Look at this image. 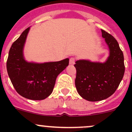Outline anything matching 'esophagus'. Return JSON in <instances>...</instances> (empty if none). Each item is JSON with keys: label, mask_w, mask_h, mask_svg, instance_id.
Returning a JSON list of instances; mask_svg holds the SVG:
<instances>
[{"label": "esophagus", "mask_w": 132, "mask_h": 132, "mask_svg": "<svg viewBox=\"0 0 132 132\" xmlns=\"http://www.w3.org/2000/svg\"><path fill=\"white\" fill-rule=\"evenodd\" d=\"M75 62V58L71 57L70 59V64H71V65L74 64Z\"/></svg>", "instance_id": "1"}]
</instances>
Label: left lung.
<instances>
[{
  "label": "left lung",
  "instance_id": "1",
  "mask_svg": "<svg viewBox=\"0 0 132 132\" xmlns=\"http://www.w3.org/2000/svg\"><path fill=\"white\" fill-rule=\"evenodd\" d=\"M110 50L104 63L86 60L76 61L75 86L78 94L86 100L97 102L109 98L118 89L125 73L123 53L118 41L109 33L102 30Z\"/></svg>",
  "mask_w": 132,
  "mask_h": 132
}]
</instances>
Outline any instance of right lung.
Listing matches in <instances>:
<instances>
[{
  "label": "right lung",
  "instance_id": "obj_1",
  "mask_svg": "<svg viewBox=\"0 0 132 132\" xmlns=\"http://www.w3.org/2000/svg\"><path fill=\"white\" fill-rule=\"evenodd\" d=\"M30 27L13 44L7 60V71L11 83L19 94L33 100H42L50 95L57 77L69 64V59L43 64L25 61L23 48Z\"/></svg>",
  "mask_w": 132,
  "mask_h": 132
}]
</instances>
